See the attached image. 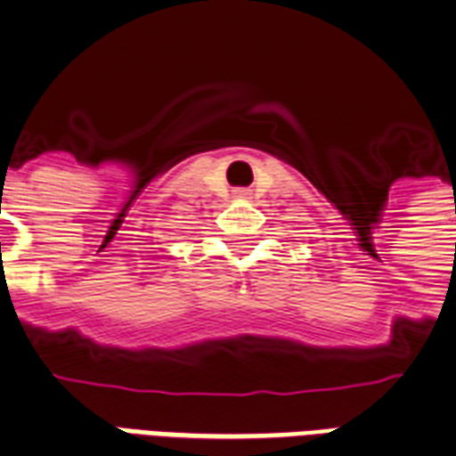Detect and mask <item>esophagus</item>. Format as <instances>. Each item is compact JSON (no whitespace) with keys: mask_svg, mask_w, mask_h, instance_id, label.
<instances>
[{"mask_svg":"<svg viewBox=\"0 0 456 456\" xmlns=\"http://www.w3.org/2000/svg\"><path fill=\"white\" fill-rule=\"evenodd\" d=\"M234 198H239V200H246V198H251V193H248V191H244V188H239V191H234Z\"/></svg>","mask_w":456,"mask_h":456,"instance_id":"1","label":"esophagus"}]
</instances>
